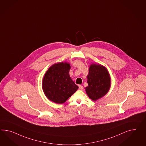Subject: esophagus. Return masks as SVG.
Listing matches in <instances>:
<instances>
[{"instance_id": "obj_1", "label": "esophagus", "mask_w": 146, "mask_h": 146, "mask_svg": "<svg viewBox=\"0 0 146 146\" xmlns=\"http://www.w3.org/2000/svg\"><path fill=\"white\" fill-rule=\"evenodd\" d=\"M79 89L80 90H82L84 89V87L82 85H79Z\"/></svg>"}]
</instances>
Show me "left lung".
<instances>
[{"label": "left lung", "instance_id": "1", "mask_svg": "<svg viewBox=\"0 0 146 146\" xmlns=\"http://www.w3.org/2000/svg\"><path fill=\"white\" fill-rule=\"evenodd\" d=\"M87 83L86 93L91 100L97 101L105 95L110 90L111 78L108 70L101 64H90Z\"/></svg>", "mask_w": 146, "mask_h": 146}]
</instances>
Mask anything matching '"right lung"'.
Masks as SVG:
<instances>
[{
    "label": "right lung",
    "instance_id": "1",
    "mask_svg": "<svg viewBox=\"0 0 146 146\" xmlns=\"http://www.w3.org/2000/svg\"><path fill=\"white\" fill-rule=\"evenodd\" d=\"M70 64H54L46 71L43 79L42 89L46 97L57 104H62L78 90V87L70 76Z\"/></svg>",
    "mask_w": 146,
    "mask_h": 146
}]
</instances>
